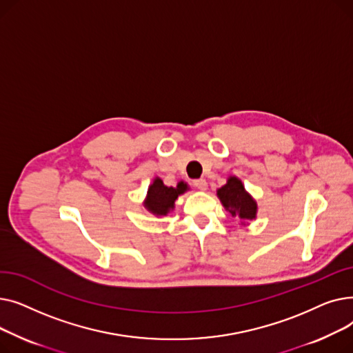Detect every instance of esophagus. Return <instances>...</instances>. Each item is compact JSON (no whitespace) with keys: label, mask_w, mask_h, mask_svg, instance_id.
<instances>
[{"label":"esophagus","mask_w":353,"mask_h":353,"mask_svg":"<svg viewBox=\"0 0 353 353\" xmlns=\"http://www.w3.org/2000/svg\"><path fill=\"white\" fill-rule=\"evenodd\" d=\"M193 186L199 190H206L208 189V181L205 179H197V180H193Z\"/></svg>","instance_id":"34e87169"}]
</instances>
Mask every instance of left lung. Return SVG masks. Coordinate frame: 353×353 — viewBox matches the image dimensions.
I'll return each instance as SVG.
<instances>
[{
  "label": "left lung",
  "instance_id": "obj_1",
  "mask_svg": "<svg viewBox=\"0 0 353 353\" xmlns=\"http://www.w3.org/2000/svg\"><path fill=\"white\" fill-rule=\"evenodd\" d=\"M217 197L220 199L225 209L232 214V217H237L243 221L256 219V201L245 190L242 180H239L236 176H230L225 186H221L217 190Z\"/></svg>",
  "mask_w": 353,
  "mask_h": 353
}]
</instances>
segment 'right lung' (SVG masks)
Masks as SVG:
<instances>
[{
	"mask_svg": "<svg viewBox=\"0 0 353 353\" xmlns=\"http://www.w3.org/2000/svg\"><path fill=\"white\" fill-rule=\"evenodd\" d=\"M188 190L189 186L184 181H179L176 188H167L161 179L156 177L148 186L143 205L148 212L156 216H167V213L174 209L176 199Z\"/></svg>",
	"mask_w": 353,
	"mask_h": 353,
	"instance_id": "right-lung-1",
	"label": "right lung"
}]
</instances>
